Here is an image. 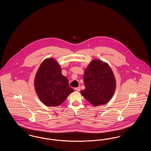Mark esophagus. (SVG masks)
<instances>
[{
	"label": "esophagus",
	"instance_id": "34e87169",
	"mask_svg": "<svg viewBox=\"0 0 151 151\" xmlns=\"http://www.w3.org/2000/svg\"><path fill=\"white\" fill-rule=\"evenodd\" d=\"M75 89L77 91V92H79L80 91V87H78V88H75Z\"/></svg>",
	"mask_w": 151,
	"mask_h": 151
}]
</instances>
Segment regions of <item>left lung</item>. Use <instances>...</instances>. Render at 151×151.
Masks as SVG:
<instances>
[{
	"instance_id": "obj_1",
	"label": "left lung",
	"mask_w": 151,
	"mask_h": 151,
	"mask_svg": "<svg viewBox=\"0 0 151 151\" xmlns=\"http://www.w3.org/2000/svg\"><path fill=\"white\" fill-rule=\"evenodd\" d=\"M86 89L81 94L94 106L105 104L110 100L116 88L115 77L110 66L99 59L92 60L85 70Z\"/></svg>"
}]
</instances>
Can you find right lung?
Listing matches in <instances>:
<instances>
[{
	"mask_svg": "<svg viewBox=\"0 0 151 151\" xmlns=\"http://www.w3.org/2000/svg\"><path fill=\"white\" fill-rule=\"evenodd\" d=\"M37 94L43 104L58 106L73 92L68 80L62 74L61 67L53 58H47L41 64L35 79Z\"/></svg>",
	"mask_w": 151,
	"mask_h": 151,
	"instance_id": "1",
	"label": "right lung"
}]
</instances>
